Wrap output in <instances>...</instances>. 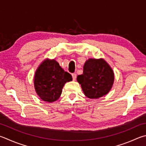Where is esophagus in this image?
<instances>
[{
    "label": "esophagus",
    "mask_w": 146,
    "mask_h": 146,
    "mask_svg": "<svg viewBox=\"0 0 146 146\" xmlns=\"http://www.w3.org/2000/svg\"><path fill=\"white\" fill-rule=\"evenodd\" d=\"M72 78H73V80H76V73H73L72 74Z\"/></svg>",
    "instance_id": "obj_1"
}]
</instances>
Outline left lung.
<instances>
[{"label":"left lung","instance_id":"obj_1","mask_svg":"<svg viewBox=\"0 0 146 146\" xmlns=\"http://www.w3.org/2000/svg\"><path fill=\"white\" fill-rule=\"evenodd\" d=\"M76 80L85 96L97 99L108 94L114 82V73L105 59H89L85 62L83 74Z\"/></svg>","mask_w":146,"mask_h":146}]
</instances>
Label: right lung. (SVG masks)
Returning <instances> with one entry per match:
<instances>
[{
  "mask_svg": "<svg viewBox=\"0 0 146 146\" xmlns=\"http://www.w3.org/2000/svg\"><path fill=\"white\" fill-rule=\"evenodd\" d=\"M72 76L66 72L55 59H46L37 68L34 76V89L40 98L46 102H54L59 98L62 88Z\"/></svg>",
  "mask_w": 146,
  "mask_h": 146,
  "instance_id": "obj_1",
  "label": "right lung"
}]
</instances>
